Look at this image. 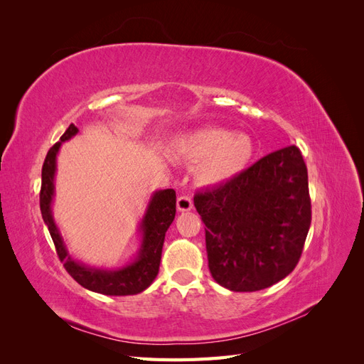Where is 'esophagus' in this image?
<instances>
[{"instance_id": "34e87169", "label": "esophagus", "mask_w": 364, "mask_h": 364, "mask_svg": "<svg viewBox=\"0 0 364 364\" xmlns=\"http://www.w3.org/2000/svg\"><path fill=\"white\" fill-rule=\"evenodd\" d=\"M191 209H193V200L188 196L178 197V211L185 213V211H191Z\"/></svg>"}]
</instances>
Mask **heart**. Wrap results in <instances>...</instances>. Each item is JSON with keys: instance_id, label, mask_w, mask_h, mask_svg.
I'll use <instances>...</instances> for the list:
<instances>
[{"instance_id": "b5f03b06", "label": "heart", "mask_w": 364, "mask_h": 364, "mask_svg": "<svg viewBox=\"0 0 364 364\" xmlns=\"http://www.w3.org/2000/svg\"><path fill=\"white\" fill-rule=\"evenodd\" d=\"M174 159L197 165L196 179L203 186H222L243 173L255 156V142L246 134L222 127H200L171 142Z\"/></svg>"}]
</instances>
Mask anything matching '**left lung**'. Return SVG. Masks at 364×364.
I'll return each instance as SVG.
<instances>
[{
    "instance_id": "1",
    "label": "left lung",
    "mask_w": 364,
    "mask_h": 364,
    "mask_svg": "<svg viewBox=\"0 0 364 364\" xmlns=\"http://www.w3.org/2000/svg\"><path fill=\"white\" fill-rule=\"evenodd\" d=\"M194 206L215 282L230 291L270 287L296 267L311 225L301 150L269 153L234 181L197 193Z\"/></svg>"
}]
</instances>
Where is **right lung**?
Returning <instances> with one entry per match:
<instances>
[{
    "label": "right lung",
    "instance_id": "obj_1",
    "mask_svg": "<svg viewBox=\"0 0 364 364\" xmlns=\"http://www.w3.org/2000/svg\"><path fill=\"white\" fill-rule=\"evenodd\" d=\"M77 132L79 129L74 124H70L60 136V141L48 150L47 158L43 161L39 196L42 218L50 230L53 243L56 246V252L65 269L82 287L107 296L138 294L144 291L158 277L165 232H167L176 215V193L171 188L153 193L146 214L139 223L141 247L136 257L126 266L109 270L86 266V264L74 259L63 243L56 222H54L51 205L54 199V176H56L58 168L56 159L59 149L62 142L75 136Z\"/></svg>",
    "mask_w": 364,
    "mask_h": 364
}]
</instances>
